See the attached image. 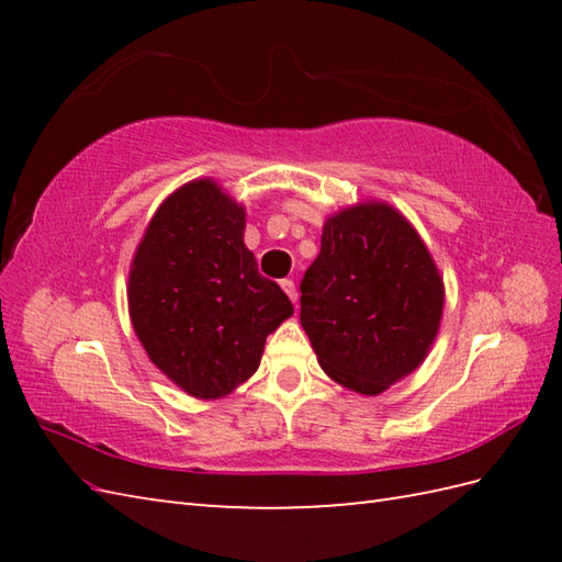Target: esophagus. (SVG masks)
Listing matches in <instances>:
<instances>
[{"mask_svg": "<svg viewBox=\"0 0 562 562\" xmlns=\"http://www.w3.org/2000/svg\"><path fill=\"white\" fill-rule=\"evenodd\" d=\"M280 284H282V290L288 292L290 300H292V302H296V284H294V280H282Z\"/></svg>", "mask_w": 562, "mask_h": 562, "instance_id": "1", "label": "esophagus"}]
</instances>
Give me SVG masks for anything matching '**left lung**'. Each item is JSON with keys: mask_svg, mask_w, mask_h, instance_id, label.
<instances>
[{"mask_svg": "<svg viewBox=\"0 0 562 562\" xmlns=\"http://www.w3.org/2000/svg\"><path fill=\"white\" fill-rule=\"evenodd\" d=\"M300 321L338 384L376 396L432 345L445 288L420 236L381 202L330 217L300 284Z\"/></svg>", "mask_w": 562, "mask_h": 562, "instance_id": "1", "label": "left lung"}]
</instances>
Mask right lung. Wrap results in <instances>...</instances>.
<instances>
[{
  "label": "right lung",
  "instance_id": "obj_1",
  "mask_svg": "<svg viewBox=\"0 0 562 562\" xmlns=\"http://www.w3.org/2000/svg\"><path fill=\"white\" fill-rule=\"evenodd\" d=\"M244 210L212 181L164 202L130 270V316L149 360L195 398H220L260 364L262 345L292 316L244 246Z\"/></svg>",
  "mask_w": 562,
  "mask_h": 562
}]
</instances>
